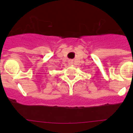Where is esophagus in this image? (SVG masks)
I'll list each match as a JSON object with an SVG mask.
<instances>
[{
	"label": "esophagus",
	"instance_id": "obj_1",
	"mask_svg": "<svg viewBox=\"0 0 133 133\" xmlns=\"http://www.w3.org/2000/svg\"><path fill=\"white\" fill-rule=\"evenodd\" d=\"M69 64H72V63H73L72 62V60H69Z\"/></svg>",
	"mask_w": 133,
	"mask_h": 133
}]
</instances>
